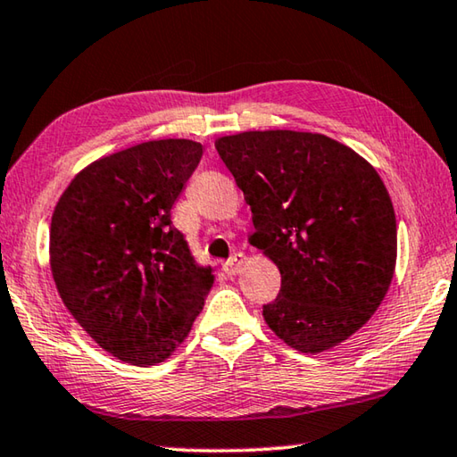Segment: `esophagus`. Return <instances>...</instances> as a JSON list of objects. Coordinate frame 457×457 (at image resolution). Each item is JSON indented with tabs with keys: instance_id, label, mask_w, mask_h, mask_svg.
<instances>
[{
	"instance_id": "1",
	"label": "esophagus",
	"mask_w": 457,
	"mask_h": 457,
	"mask_svg": "<svg viewBox=\"0 0 457 457\" xmlns=\"http://www.w3.org/2000/svg\"><path fill=\"white\" fill-rule=\"evenodd\" d=\"M242 253H236V256H231L226 264H223V270H226L228 276H236L239 272V266H242Z\"/></svg>"
}]
</instances>
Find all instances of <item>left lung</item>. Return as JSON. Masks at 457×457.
Here are the masks:
<instances>
[{
  "mask_svg": "<svg viewBox=\"0 0 457 457\" xmlns=\"http://www.w3.org/2000/svg\"><path fill=\"white\" fill-rule=\"evenodd\" d=\"M215 149L252 210V245L280 270L268 327L300 353L343 343L375 314L395 272L397 221L381 177L319 133L250 130Z\"/></svg>",
  "mask_w": 457,
  "mask_h": 457,
  "instance_id": "left-lung-1",
  "label": "left lung"
}]
</instances>
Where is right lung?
Returning <instances> with one entry per match:
<instances>
[{
    "label": "right lung",
    "mask_w": 457,
    "mask_h": 457,
    "mask_svg": "<svg viewBox=\"0 0 457 457\" xmlns=\"http://www.w3.org/2000/svg\"><path fill=\"white\" fill-rule=\"evenodd\" d=\"M201 154L187 138L108 154L74 177L52 215L62 303L104 351L138 367L183 343L213 286L171 221Z\"/></svg>",
    "instance_id": "obj_1"
}]
</instances>
